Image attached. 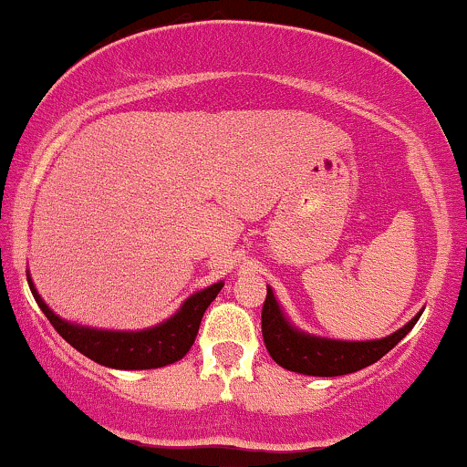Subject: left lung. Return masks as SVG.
Instances as JSON below:
<instances>
[{
	"instance_id": "obj_1",
	"label": "left lung",
	"mask_w": 467,
	"mask_h": 467,
	"mask_svg": "<svg viewBox=\"0 0 467 467\" xmlns=\"http://www.w3.org/2000/svg\"><path fill=\"white\" fill-rule=\"evenodd\" d=\"M420 316H422V311L411 317V322H407L402 328L383 337V339H328V337L305 333V330L291 324L283 308H280L272 287H267L261 326L263 341H265L269 357L280 368L306 376H344L358 372V369L383 358L413 328Z\"/></svg>"
}]
</instances>
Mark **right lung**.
<instances>
[{
	"label": "right lung",
	"instance_id": "right-lung-1",
	"mask_svg": "<svg viewBox=\"0 0 467 467\" xmlns=\"http://www.w3.org/2000/svg\"><path fill=\"white\" fill-rule=\"evenodd\" d=\"M27 285L45 317L52 322L67 344H71L84 357L112 369H154L180 361L191 350L200 330L202 316L222 291L223 280L189 296L171 317L143 330H104L67 322L45 305L30 274H27Z\"/></svg>",
	"mask_w": 467,
	"mask_h": 467
}]
</instances>
